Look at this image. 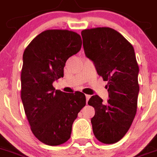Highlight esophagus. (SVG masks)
Segmentation results:
<instances>
[{"mask_svg": "<svg viewBox=\"0 0 157 157\" xmlns=\"http://www.w3.org/2000/svg\"><path fill=\"white\" fill-rule=\"evenodd\" d=\"M86 101H87H87H88L89 98H91V95H89V94H86Z\"/></svg>", "mask_w": 157, "mask_h": 157, "instance_id": "esophagus-1", "label": "esophagus"}]
</instances>
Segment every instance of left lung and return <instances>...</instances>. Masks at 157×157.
Returning <instances> with one entry per match:
<instances>
[{
    "instance_id": "8db88e82",
    "label": "left lung",
    "mask_w": 157,
    "mask_h": 157,
    "mask_svg": "<svg viewBox=\"0 0 157 157\" xmlns=\"http://www.w3.org/2000/svg\"><path fill=\"white\" fill-rule=\"evenodd\" d=\"M84 52L98 75L108 81L109 100L93 95L88 105L95 138L104 144L119 142L129 130L137 112L139 69L133 46L115 29L97 27L81 31Z\"/></svg>"
}]
</instances>
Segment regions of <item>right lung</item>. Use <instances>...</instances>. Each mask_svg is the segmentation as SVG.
<instances>
[{"label": "right lung", "instance_id": "1", "mask_svg": "<svg viewBox=\"0 0 157 157\" xmlns=\"http://www.w3.org/2000/svg\"><path fill=\"white\" fill-rule=\"evenodd\" d=\"M81 37L67 29H48L23 53L21 98L34 136L48 145L70 139L73 121L86 105L84 93H65L52 83L64 76L66 60L80 50Z\"/></svg>", "mask_w": 157, "mask_h": 157}]
</instances>
